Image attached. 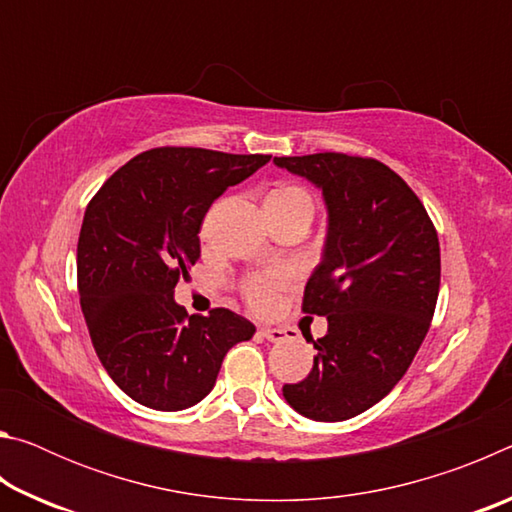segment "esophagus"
<instances>
[{
	"mask_svg": "<svg viewBox=\"0 0 512 512\" xmlns=\"http://www.w3.org/2000/svg\"><path fill=\"white\" fill-rule=\"evenodd\" d=\"M259 334L262 336H266L268 341H273V343H280V341H284L287 339V332H284V329H280V327H262L259 329Z\"/></svg>",
	"mask_w": 512,
	"mask_h": 512,
	"instance_id": "esophagus-1",
	"label": "esophagus"
}]
</instances>
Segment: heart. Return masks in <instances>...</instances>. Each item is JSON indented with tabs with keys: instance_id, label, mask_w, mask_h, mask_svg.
<instances>
[{
	"instance_id": "obj_1",
	"label": "heart",
	"mask_w": 512,
	"mask_h": 512,
	"mask_svg": "<svg viewBox=\"0 0 512 512\" xmlns=\"http://www.w3.org/2000/svg\"><path fill=\"white\" fill-rule=\"evenodd\" d=\"M266 212L275 214H289V212H305L311 216L314 212V201L305 187L296 183H280L275 185L266 196ZM289 282V277L284 273H266L255 275L244 284V296L248 305L257 311H266L273 307L275 293L280 291L284 284Z\"/></svg>"
}]
</instances>
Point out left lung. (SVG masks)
<instances>
[{"mask_svg": "<svg viewBox=\"0 0 512 512\" xmlns=\"http://www.w3.org/2000/svg\"><path fill=\"white\" fill-rule=\"evenodd\" d=\"M323 192L327 237L302 311L327 318L314 368L282 395L309 420L341 422L393 391L429 332L440 289L436 228L413 189L372 158H275Z\"/></svg>", "mask_w": 512, "mask_h": 512, "instance_id": "left-lung-1", "label": "left lung"}]
</instances>
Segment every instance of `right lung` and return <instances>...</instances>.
Returning <instances> with one entry per match:
<instances>
[{
    "label": "right lung",
    "mask_w": 512,
    "mask_h": 512,
    "mask_svg": "<svg viewBox=\"0 0 512 512\" xmlns=\"http://www.w3.org/2000/svg\"><path fill=\"white\" fill-rule=\"evenodd\" d=\"M268 160L151 149L112 173L85 210L76 248L81 309L103 368L135 402L189 409L212 391L232 345L253 339L244 316H189L173 289L201 257L198 232L210 205Z\"/></svg>",
    "instance_id": "right-lung-1"
}]
</instances>
